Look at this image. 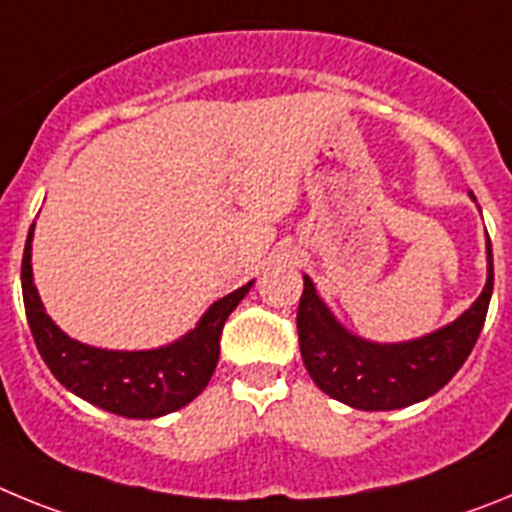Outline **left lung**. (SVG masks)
Wrapping results in <instances>:
<instances>
[{
    "mask_svg": "<svg viewBox=\"0 0 512 512\" xmlns=\"http://www.w3.org/2000/svg\"><path fill=\"white\" fill-rule=\"evenodd\" d=\"M472 194V192H469ZM474 200V194H472ZM477 202V200H474ZM305 279L297 333L305 369L333 400L356 410H400L436 395L472 354L492 297V246L487 235V282L454 323L400 343H377L346 328Z\"/></svg>",
    "mask_w": 512,
    "mask_h": 512,
    "instance_id": "obj_1",
    "label": "left lung"
}]
</instances>
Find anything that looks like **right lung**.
I'll use <instances>...</instances> for the list:
<instances>
[{
  "label": "right lung",
  "mask_w": 512,
  "mask_h": 512,
  "mask_svg": "<svg viewBox=\"0 0 512 512\" xmlns=\"http://www.w3.org/2000/svg\"><path fill=\"white\" fill-rule=\"evenodd\" d=\"M33 230L22 253V300L35 346L53 377L81 400L122 418H161L184 408L210 382L220 336L230 312L248 295L253 279L220 297L179 341L146 351H112L66 336L40 302L33 282Z\"/></svg>",
  "instance_id": "add662e5"
}]
</instances>
